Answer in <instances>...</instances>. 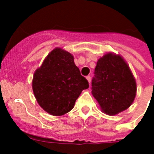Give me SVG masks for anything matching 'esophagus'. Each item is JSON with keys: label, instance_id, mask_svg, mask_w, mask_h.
<instances>
[{"label": "esophagus", "instance_id": "1", "mask_svg": "<svg viewBox=\"0 0 154 154\" xmlns=\"http://www.w3.org/2000/svg\"><path fill=\"white\" fill-rule=\"evenodd\" d=\"M86 79H87V81L89 82V84H90V82H91V77H90V76H87Z\"/></svg>", "mask_w": 154, "mask_h": 154}]
</instances>
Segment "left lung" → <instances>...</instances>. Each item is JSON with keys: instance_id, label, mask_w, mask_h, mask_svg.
<instances>
[{"instance_id": "obj_1", "label": "left lung", "mask_w": 154, "mask_h": 154, "mask_svg": "<svg viewBox=\"0 0 154 154\" xmlns=\"http://www.w3.org/2000/svg\"><path fill=\"white\" fill-rule=\"evenodd\" d=\"M92 94L103 112L116 115L127 109L136 97L137 85L129 65L120 55L107 53L97 62Z\"/></svg>"}]
</instances>
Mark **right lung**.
I'll list each match as a JSON object with an SVG mask.
<instances>
[{
	"label": "right lung",
	"mask_w": 154,
	"mask_h": 154,
	"mask_svg": "<svg viewBox=\"0 0 154 154\" xmlns=\"http://www.w3.org/2000/svg\"><path fill=\"white\" fill-rule=\"evenodd\" d=\"M32 86L40 106L49 114L61 116L73 108L89 82L81 75L73 56L56 48L35 71Z\"/></svg>",
	"instance_id": "1"
}]
</instances>
